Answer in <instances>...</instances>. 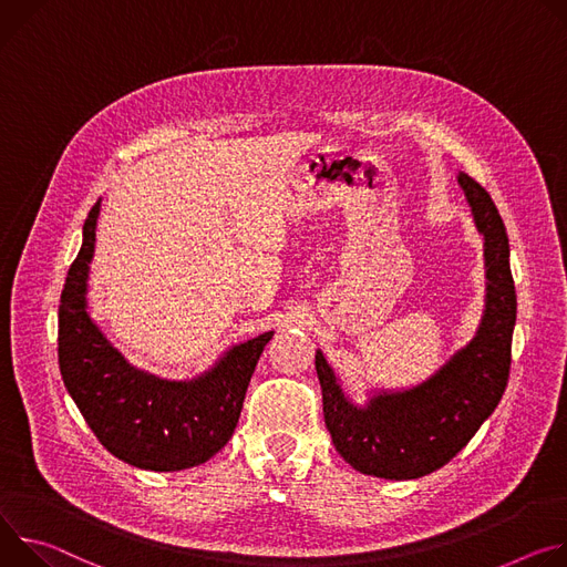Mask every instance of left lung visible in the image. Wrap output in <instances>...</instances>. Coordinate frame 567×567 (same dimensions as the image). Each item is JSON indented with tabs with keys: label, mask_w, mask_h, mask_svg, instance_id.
Masks as SVG:
<instances>
[{
	"label": "left lung",
	"mask_w": 567,
	"mask_h": 567,
	"mask_svg": "<svg viewBox=\"0 0 567 567\" xmlns=\"http://www.w3.org/2000/svg\"><path fill=\"white\" fill-rule=\"evenodd\" d=\"M460 186L484 236L486 299L473 340L427 381L403 392H379L367 405L351 403L318 349L324 423L336 451L355 471L385 480H416L449 464L505 394L516 327V288L509 238L495 203L473 177Z\"/></svg>",
	"instance_id": "8db88e82"
}]
</instances>
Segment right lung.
Returning a JSON list of instances; mask_svg holds the SVG:
<instances>
[{"mask_svg":"<svg viewBox=\"0 0 567 567\" xmlns=\"http://www.w3.org/2000/svg\"><path fill=\"white\" fill-rule=\"evenodd\" d=\"M101 200L58 306V364L70 396L103 449L146 471H184L212 460L238 423L251 373L275 331L231 347L192 381H166L125 360L87 312Z\"/></svg>","mask_w":567,"mask_h":567,"instance_id":"obj_1","label":"right lung"}]
</instances>
